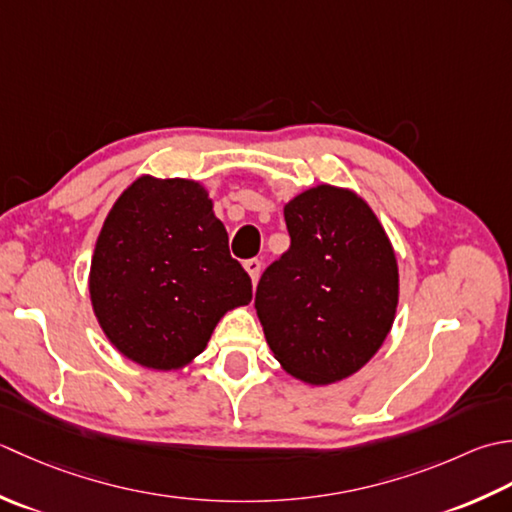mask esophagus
I'll list each match as a JSON object with an SVG mask.
<instances>
[{
	"instance_id": "obj_1",
	"label": "esophagus",
	"mask_w": 512,
	"mask_h": 512,
	"mask_svg": "<svg viewBox=\"0 0 512 512\" xmlns=\"http://www.w3.org/2000/svg\"><path fill=\"white\" fill-rule=\"evenodd\" d=\"M245 269H247L249 278H252V283L256 285L260 278V269H263V263H260L258 258H249V260H245Z\"/></svg>"
}]
</instances>
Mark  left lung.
I'll return each instance as SVG.
<instances>
[{
    "mask_svg": "<svg viewBox=\"0 0 512 512\" xmlns=\"http://www.w3.org/2000/svg\"><path fill=\"white\" fill-rule=\"evenodd\" d=\"M287 252L260 276L256 314L283 369L307 384L349 378L382 347L400 296L398 260L367 201L316 185L285 205Z\"/></svg>",
    "mask_w": 512,
    "mask_h": 512,
    "instance_id": "1",
    "label": "left lung"
}]
</instances>
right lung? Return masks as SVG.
Listing matches in <instances>:
<instances>
[{
  "label": "right lung",
  "instance_id": "1",
  "mask_svg": "<svg viewBox=\"0 0 512 512\" xmlns=\"http://www.w3.org/2000/svg\"><path fill=\"white\" fill-rule=\"evenodd\" d=\"M90 300L108 340L148 369L190 364L252 278L229 256L225 225L198 181L141 176L103 221Z\"/></svg>",
  "mask_w": 512,
  "mask_h": 512
}]
</instances>
